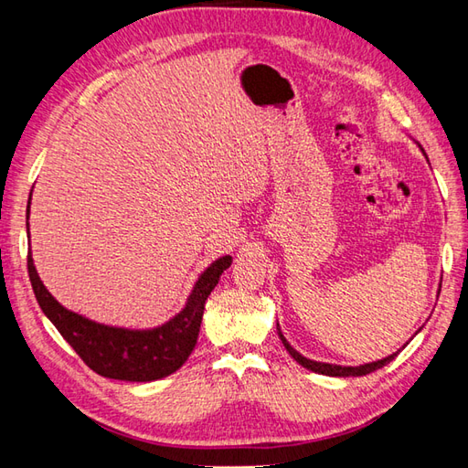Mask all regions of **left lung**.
I'll return each mask as SVG.
<instances>
[{
    "mask_svg": "<svg viewBox=\"0 0 468 468\" xmlns=\"http://www.w3.org/2000/svg\"><path fill=\"white\" fill-rule=\"evenodd\" d=\"M280 337H282V342L285 346V350L292 354V357H293L297 364H302L303 367H307V370H312L315 374H324V376H340V378H346V376H366V374H370L374 370H380V367L386 366V364H390L394 360V356L399 354V352H396L392 356L384 357V360H378V362H372V364H364V366H335V364H324V362L307 360V357H303L300 352H295L293 347L287 344V340H285L282 332H280Z\"/></svg>",
    "mask_w": 468,
    "mask_h": 468,
    "instance_id": "1",
    "label": "left lung"
}]
</instances>
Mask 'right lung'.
<instances>
[{"label": "right lung", "mask_w": 468, "mask_h": 468, "mask_svg": "<svg viewBox=\"0 0 468 468\" xmlns=\"http://www.w3.org/2000/svg\"><path fill=\"white\" fill-rule=\"evenodd\" d=\"M231 261L233 260L229 255L217 260L198 277L181 314L161 327L143 332L102 325L68 312L44 287L29 253L27 273L42 312L90 370L104 378H114V380L153 382L176 372L191 356L198 337V327H201L207 297L211 295L218 277Z\"/></svg>", "instance_id": "right-lung-1"}]
</instances>
